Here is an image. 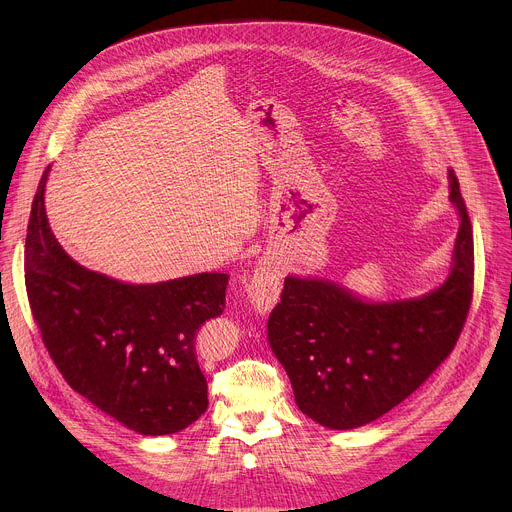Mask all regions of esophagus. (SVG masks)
I'll return each instance as SVG.
<instances>
[{
  "label": "esophagus",
  "mask_w": 512,
  "mask_h": 512,
  "mask_svg": "<svg viewBox=\"0 0 512 512\" xmlns=\"http://www.w3.org/2000/svg\"><path fill=\"white\" fill-rule=\"evenodd\" d=\"M279 279H281L279 263L269 255L261 257L247 283V302L257 316H265L275 308L279 300V291H281Z\"/></svg>",
  "instance_id": "1"
}]
</instances>
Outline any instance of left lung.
Here are the masks:
<instances>
[{"label":"left lung","instance_id":"obj_1","mask_svg":"<svg viewBox=\"0 0 512 512\" xmlns=\"http://www.w3.org/2000/svg\"><path fill=\"white\" fill-rule=\"evenodd\" d=\"M448 182L460 229L448 277L427 294L375 302L324 277H285L267 338L316 423L344 431L379 419L452 352L472 300L474 241L454 170Z\"/></svg>","mask_w":512,"mask_h":512}]
</instances>
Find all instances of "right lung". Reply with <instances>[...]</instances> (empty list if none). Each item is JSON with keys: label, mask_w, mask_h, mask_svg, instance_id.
Wrapping results in <instances>:
<instances>
[{"label": "right lung", "mask_w": 512, "mask_h": 512, "mask_svg": "<svg viewBox=\"0 0 512 512\" xmlns=\"http://www.w3.org/2000/svg\"><path fill=\"white\" fill-rule=\"evenodd\" d=\"M50 166L32 202L26 289L64 381L141 435H168L208 407L198 328L225 308L227 273L127 283L91 271L56 241L44 206Z\"/></svg>", "instance_id": "add662e5"}]
</instances>
